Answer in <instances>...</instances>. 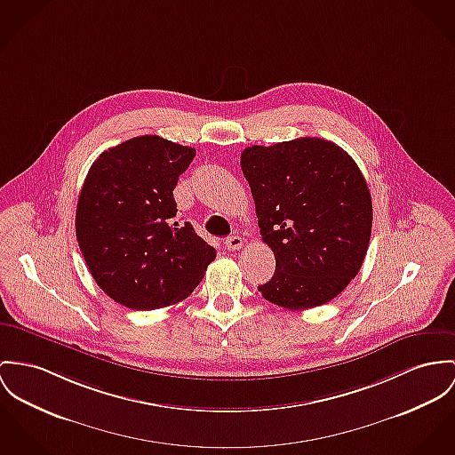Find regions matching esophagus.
I'll return each instance as SVG.
<instances>
[{"instance_id":"34e87169","label":"esophagus","mask_w":455,"mask_h":455,"mask_svg":"<svg viewBox=\"0 0 455 455\" xmlns=\"http://www.w3.org/2000/svg\"><path fill=\"white\" fill-rule=\"evenodd\" d=\"M244 245V239L241 235H230L225 239V247L228 251H234V249H241Z\"/></svg>"}]
</instances>
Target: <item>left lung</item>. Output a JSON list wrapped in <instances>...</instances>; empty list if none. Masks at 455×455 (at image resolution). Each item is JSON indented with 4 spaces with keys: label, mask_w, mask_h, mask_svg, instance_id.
<instances>
[{
    "label": "left lung",
    "mask_w": 455,
    "mask_h": 455,
    "mask_svg": "<svg viewBox=\"0 0 455 455\" xmlns=\"http://www.w3.org/2000/svg\"><path fill=\"white\" fill-rule=\"evenodd\" d=\"M275 274L261 296L287 310L334 299L358 274L372 232V199L350 156L332 141L296 139L241 154Z\"/></svg>",
    "instance_id": "obj_1"
}]
</instances>
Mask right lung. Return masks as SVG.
I'll use <instances>...</instances> for the list:
<instances>
[{"label":"right lung","instance_id":"1","mask_svg":"<svg viewBox=\"0 0 455 455\" xmlns=\"http://www.w3.org/2000/svg\"><path fill=\"white\" fill-rule=\"evenodd\" d=\"M196 148L143 135L102 152L84 178L76 237L92 277L133 310L170 307L192 294L216 256L187 221L178 228V176Z\"/></svg>","mask_w":455,"mask_h":455}]
</instances>
